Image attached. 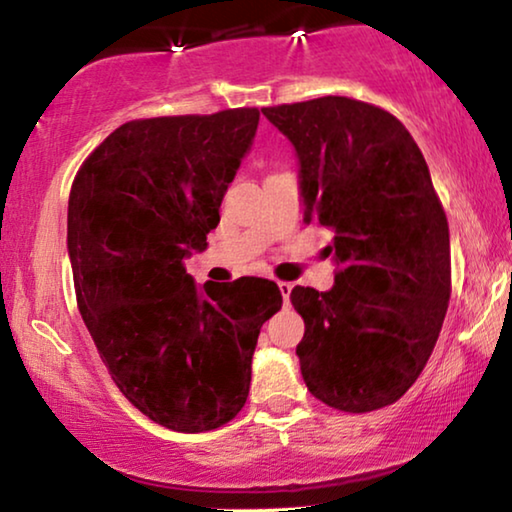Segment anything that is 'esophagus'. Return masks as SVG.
<instances>
[{
    "label": "esophagus",
    "instance_id": "obj_1",
    "mask_svg": "<svg viewBox=\"0 0 512 512\" xmlns=\"http://www.w3.org/2000/svg\"><path fill=\"white\" fill-rule=\"evenodd\" d=\"M278 289L282 294V301H285V305L289 303V294H292V282H278Z\"/></svg>",
    "mask_w": 512,
    "mask_h": 512
}]
</instances>
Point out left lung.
<instances>
[{
    "label": "left lung",
    "instance_id": "left-lung-1",
    "mask_svg": "<svg viewBox=\"0 0 512 512\" xmlns=\"http://www.w3.org/2000/svg\"><path fill=\"white\" fill-rule=\"evenodd\" d=\"M299 158L305 223L333 232L329 292L296 285L308 391L365 414L400 400L437 345L451 236L430 170L393 114L345 96L264 108Z\"/></svg>",
    "mask_w": 512,
    "mask_h": 512
}]
</instances>
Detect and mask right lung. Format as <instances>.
I'll return each instance as SVG.
<instances>
[{"label":"right lung","instance_id":"add662e5","mask_svg":"<svg viewBox=\"0 0 512 512\" xmlns=\"http://www.w3.org/2000/svg\"><path fill=\"white\" fill-rule=\"evenodd\" d=\"M257 108L128 121L98 144L68 197L80 315L126 400L174 432L225 425L248 400L276 282L197 287L183 259L209 246L253 147Z\"/></svg>","mask_w":512,"mask_h":512}]
</instances>
